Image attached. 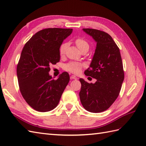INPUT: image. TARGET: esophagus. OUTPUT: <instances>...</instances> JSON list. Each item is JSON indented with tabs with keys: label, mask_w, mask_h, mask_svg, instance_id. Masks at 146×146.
Returning a JSON list of instances; mask_svg holds the SVG:
<instances>
[{
	"label": "esophagus",
	"mask_w": 146,
	"mask_h": 146,
	"mask_svg": "<svg viewBox=\"0 0 146 146\" xmlns=\"http://www.w3.org/2000/svg\"><path fill=\"white\" fill-rule=\"evenodd\" d=\"M70 79H71V80H72V79L76 80L77 78H76V77L75 75H71V76H70Z\"/></svg>",
	"instance_id": "34e87169"
}]
</instances>
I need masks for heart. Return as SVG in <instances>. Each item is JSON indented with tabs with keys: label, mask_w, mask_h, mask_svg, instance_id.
Segmentation results:
<instances>
[{
	"label": "heart",
	"mask_w": 146,
	"mask_h": 146,
	"mask_svg": "<svg viewBox=\"0 0 146 146\" xmlns=\"http://www.w3.org/2000/svg\"><path fill=\"white\" fill-rule=\"evenodd\" d=\"M75 44L78 48L80 51H82L83 49H88L89 48L88 42L83 38H78L75 40ZM69 46V43L68 42H63L60 45V48H59V52L61 56H63L66 53V51ZM83 66V64L81 63H78V62H70L68 64H65L64 66V69L68 71H70L71 73L78 74L80 72Z\"/></svg>",
	"instance_id": "1"
}]
</instances>
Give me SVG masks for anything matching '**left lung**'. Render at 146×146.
Listing matches in <instances>:
<instances>
[{
  "instance_id": "1",
  "label": "left lung",
  "mask_w": 146,
  "mask_h": 146,
  "mask_svg": "<svg viewBox=\"0 0 146 146\" xmlns=\"http://www.w3.org/2000/svg\"><path fill=\"white\" fill-rule=\"evenodd\" d=\"M97 42L90 66L85 71L86 76L97 80L94 84L80 79L81 103L88 111L102 112L107 110L120 94L124 71L119 48L108 33L94 29H83Z\"/></svg>"
}]
</instances>
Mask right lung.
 <instances>
[{
	"mask_svg": "<svg viewBox=\"0 0 146 146\" xmlns=\"http://www.w3.org/2000/svg\"><path fill=\"white\" fill-rule=\"evenodd\" d=\"M72 31L73 29H44L24 45L17 66V80L22 96L33 109L50 111L60 102L70 76L63 72L53 80L49 75V66L60 61L59 48Z\"/></svg>",
	"mask_w": 146,
	"mask_h": 146,
	"instance_id": "1",
	"label": "right lung"
}]
</instances>
